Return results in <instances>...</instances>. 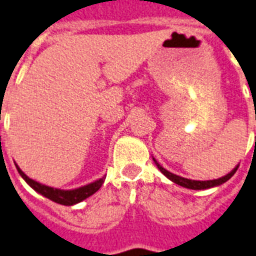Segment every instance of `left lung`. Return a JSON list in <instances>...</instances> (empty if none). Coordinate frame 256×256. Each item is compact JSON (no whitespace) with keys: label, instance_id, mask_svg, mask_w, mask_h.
<instances>
[{"label":"left lung","instance_id":"8db88e82","mask_svg":"<svg viewBox=\"0 0 256 256\" xmlns=\"http://www.w3.org/2000/svg\"><path fill=\"white\" fill-rule=\"evenodd\" d=\"M154 162H156L157 168L161 170V172L164 175V176H168L170 180H172L174 183H176V184L182 186V187H186V188H191V190H206V188H212V187H216V186L222 184V183H225L226 180H229V179L236 174V171L238 170V166H237V168H234V170L232 171V172H229L228 175H225V176H222V178H220V179H213V180H191V179L182 178V176L172 174V172H170V171L164 170V168H162L161 164H158L156 160H154Z\"/></svg>","mask_w":256,"mask_h":256}]
</instances>
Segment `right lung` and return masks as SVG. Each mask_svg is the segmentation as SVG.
I'll return each mask as SVG.
<instances>
[{
    "label": "right lung",
    "instance_id": "add662e5",
    "mask_svg": "<svg viewBox=\"0 0 256 256\" xmlns=\"http://www.w3.org/2000/svg\"><path fill=\"white\" fill-rule=\"evenodd\" d=\"M16 170L22 178L28 183L31 187L36 192H39L40 195L46 196L47 199L52 200V202H57V204H61V206H73V204H77V202L85 200L86 198L92 196V194L98 191L100 187H102L103 182H104L106 178L99 179V180H95L94 183H90L88 186H84V187H80L77 190H70V191H64V190H57L52 188V187H48V186L40 184L38 182L30 179L24 172H23L20 168L16 166Z\"/></svg>",
    "mask_w": 256,
    "mask_h": 256
}]
</instances>
